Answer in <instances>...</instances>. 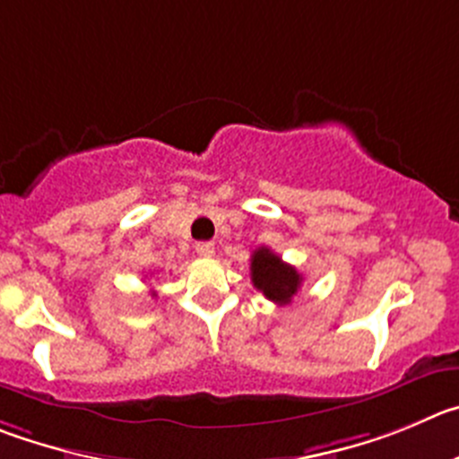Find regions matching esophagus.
Here are the masks:
<instances>
[{
  "mask_svg": "<svg viewBox=\"0 0 459 459\" xmlns=\"http://www.w3.org/2000/svg\"><path fill=\"white\" fill-rule=\"evenodd\" d=\"M195 249H196V254L201 255V258H210V255L215 254V244H212V242H199Z\"/></svg>",
  "mask_w": 459,
  "mask_h": 459,
  "instance_id": "obj_1",
  "label": "esophagus"
}]
</instances>
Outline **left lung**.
<instances>
[{
  "mask_svg": "<svg viewBox=\"0 0 459 459\" xmlns=\"http://www.w3.org/2000/svg\"><path fill=\"white\" fill-rule=\"evenodd\" d=\"M251 281H254V288L260 290L269 301L288 306L301 288L303 278L292 264L282 263L281 255H276L267 247H260L251 255Z\"/></svg>",
  "mask_w": 459,
  "mask_h": 459,
  "instance_id": "1",
  "label": "left lung"
}]
</instances>
